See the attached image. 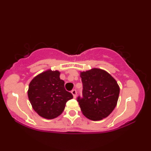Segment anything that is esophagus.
Returning <instances> with one entry per match:
<instances>
[{
	"instance_id": "obj_1",
	"label": "esophagus",
	"mask_w": 151,
	"mask_h": 151,
	"mask_svg": "<svg viewBox=\"0 0 151 151\" xmlns=\"http://www.w3.org/2000/svg\"><path fill=\"white\" fill-rule=\"evenodd\" d=\"M71 93H72V94L74 96V98H76V90H73L72 91H71Z\"/></svg>"
}]
</instances>
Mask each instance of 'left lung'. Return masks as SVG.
<instances>
[{
    "label": "left lung",
    "instance_id": "obj_1",
    "mask_svg": "<svg viewBox=\"0 0 151 151\" xmlns=\"http://www.w3.org/2000/svg\"><path fill=\"white\" fill-rule=\"evenodd\" d=\"M83 85L82 99L77 101L83 115L96 121L108 116L115 108L120 88L106 70L93 68L80 73Z\"/></svg>",
    "mask_w": 151,
    "mask_h": 151
}]
</instances>
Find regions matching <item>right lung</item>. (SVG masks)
Segmentation results:
<instances>
[{
    "mask_svg": "<svg viewBox=\"0 0 151 151\" xmlns=\"http://www.w3.org/2000/svg\"><path fill=\"white\" fill-rule=\"evenodd\" d=\"M58 70L48 69L35 76L28 89L32 109L39 116L53 119L62 114L66 102L73 98L65 88V81Z\"/></svg>",
    "mask_w": 151,
    "mask_h": 151,
    "instance_id": "add662e5",
    "label": "right lung"
}]
</instances>
